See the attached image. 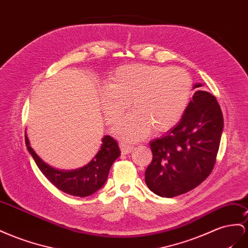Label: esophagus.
<instances>
[{
  "label": "esophagus",
  "instance_id": "1",
  "mask_svg": "<svg viewBox=\"0 0 248 248\" xmlns=\"http://www.w3.org/2000/svg\"><path fill=\"white\" fill-rule=\"evenodd\" d=\"M120 148H121L123 155H128V153H130L133 150V146L121 142L120 143Z\"/></svg>",
  "mask_w": 248,
  "mask_h": 248
}]
</instances>
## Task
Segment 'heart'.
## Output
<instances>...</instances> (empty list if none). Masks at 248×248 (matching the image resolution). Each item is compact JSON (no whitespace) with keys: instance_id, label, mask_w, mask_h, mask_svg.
I'll return each instance as SVG.
<instances>
[{"instance_id":"heart-1","label":"heart","mask_w":248,"mask_h":248,"mask_svg":"<svg viewBox=\"0 0 248 248\" xmlns=\"http://www.w3.org/2000/svg\"><path fill=\"white\" fill-rule=\"evenodd\" d=\"M192 79L185 70L153 64H128L116 70L101 92V106L109 124L121 120L115 135L128 140L146 137L155 128L165 131L175 126L188 108Z\"/></svg>"}]
</instances>
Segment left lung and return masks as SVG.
Wrapping results in <instances>:
<instances>
[{
	"instance_id": "obj_1",
	"label": "left lung",
	"mask_w": 248,
	"mask_h": 248,
	"mask_svg": "<svg viewBox=\"0 0 248 248\" xmlns=\"http://www.w3.org/2000/svg\"><path fill=\"white\" fill-rule=\"evenodd\" d=\"M222 130L223 116L216 98L196 91L180 121L150 142L153 157L145 171L147 186L166 198L196 188L214 168Z\"/></svg>"
}]
</instances>
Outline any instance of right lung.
I'll return each mask as SVG.
<instances>
[{"label": "right lung", "mask_w": 248, "mask_h": 248, "mask_svg": "<svg viewBox=\"0 0 248 248\" xmlns=\"http://www.w3.org/2000/svg\"><path fill=\"white\" fill-rule=\"evenodd\" d=\"M25 142L31 156L44 175L56 188L69 195L86 197L96 193L108 180L110 167L120 156L119 145L109 136L102 139L101 148L91 162L75 170H58L45 163L30 146L28 137L25 135Z\"/></svg>", "instance_id": "1"}]
</instances>
